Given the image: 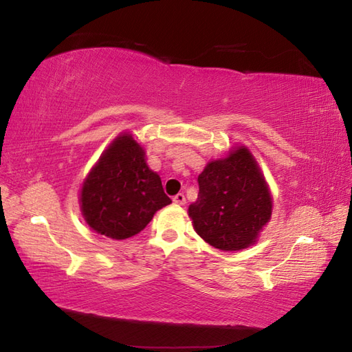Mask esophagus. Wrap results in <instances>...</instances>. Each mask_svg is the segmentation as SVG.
<instances>
[{
    "mask_svg": "<svg viewBox=\"0 0 352 352\" xmlns=\"http://www.w3.org/2000/svg\"><path fill=\"white\" fill-rule=\"evenodd\" d=\"M173 203L177 204V206H184L186 203V198L184 194H177L173 197Z\"/></svg>",
    "mask_w": 352,
    "mask_h": 352,
    "instance_id": "obj_1",
    "label": "esophagus"
}]
</instances>
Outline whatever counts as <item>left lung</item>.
<instances>
[{"instance_id":"left-lung-1","label":"left lung","mask_w":352,"mask_h":352,"mask_svg":"<svg viewBox=\"0 0 352 352\" xmlns=\"http://www.w3.org/2000/svg\"><path fill=\"white\" fill-rule=\"evenodd\" d=\"M197 201L188 208L194 230L219 250L256 243L271 219L272 198L256 160L245 146L208 163L198 176Z\"/></svg>"}]
</instances>
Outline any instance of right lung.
<instances>
[{
  "instance_id": "right-lung-1",
  "label": "right lung",
  "mask_w": 352,
  "mask_h": 352,
  "mask_svg": "<svg viewBox=\"0 0 352 352\" xmlns=\"http://www.w3.org/2000/svg\"><path fill=\"white\" fill-rule=\"evenodd\" d=\"M81 213L100 235L126 240L139 234L155 212L172 203L160 176L145 161V151L129 133L120 135L85 177Z\"/></svg>"
}]
</instances>
